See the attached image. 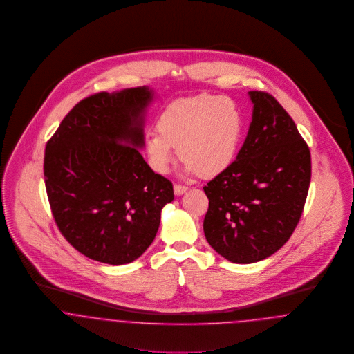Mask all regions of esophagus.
Segmentation results:
<instances>
[{
    "label": "esophagus",
    "instance_id": "34e87169",
    "mask_svg": "<svg viewBox=\"0 0 354 354\" xmlns=\"http://www.w3.org/2000/svg\"><path fill=\"white\" fill-rule=\"evenodd\" d=\"M187 190V186L181 185V184H174V194L176 196H180L183 193H185Z\"/></svg>",
    "mask_w": 354,
    "mask_h": 354
}]
</instances>
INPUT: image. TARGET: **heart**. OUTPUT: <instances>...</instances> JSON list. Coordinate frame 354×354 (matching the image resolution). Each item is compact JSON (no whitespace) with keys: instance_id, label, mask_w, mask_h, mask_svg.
Instances as JSON below:
<instances>
[{"instance_id":"b5f03b06","label":"heart","mask_w":354,"mask_h":354,"mask_svg":"<svg viewBox=\"0 0 354 354\" xmlns=\"http://www.w3.org/2000/svg\"><path fill=\"white\" fill-rule=\"evenodd\" d=\"M242 128V113L233 100L212 94L186 97L162 111L158 131L145 137V150L157 171L168 170L178 147L189 173L216 176L233 162Z\"/></svg>"}]
</instances>
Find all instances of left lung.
<instances>
[{"label":"left lung","instance_id":"obj_1","mask_svg":"<svg viewBox=\"0 0 354 354\" xmlns=\"http://www.w3.org/2000/svg\"><path fill=\"white\" fill-rule=\"evenodd\" d=\"M252 124L237 158L204 186L205 237L226 260L276 253L299 223L312 176L310 150L292 117L266 92H249Z\"/></svg>","mask_w":354,"mask_h":354}]
</instances>
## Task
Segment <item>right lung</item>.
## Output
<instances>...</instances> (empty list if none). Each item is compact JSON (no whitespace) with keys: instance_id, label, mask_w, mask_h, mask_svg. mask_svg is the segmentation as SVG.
<instances>
[{"instance_id":"1","label":"right lung","mask_w":354,"mask_h":354,"mask_svg":"<svg viewBox=\"0 0 354 354\" xmlns=\"http://www.w3.org/2000/svg\"><path fill=\"white\" fill-rule=\"evenodd\" d=\"M148 88L92 94L65 115L45 148L44 177L53 218L88 259L122 265L154 240L173 184L154 173L144 145ZM131 143L132 147L128 146Z\"/></svg>"}]
</instances>
